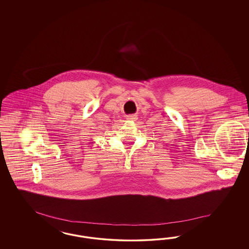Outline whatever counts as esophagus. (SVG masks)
Masks as SVG:
<instances>
[{
	"label": "esophagus",
	"mask_w": 249,
	"mask_h": 249,
	"mask_svg": "<svg viewBox=\"0 0 249 249\" xmlns=\"http://www.w3.org/2000/svg\"><path fill=\"white\" fill-rule=\"evenodd\" d=\"M138 118H137V115H129L127 117V120L128 121H136Z\"/></svg>",
	"instance_id": "1"
}]
</instances>
